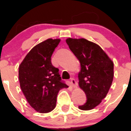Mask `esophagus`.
Listing matches in <instances>:
<instances>
[{"label":"esophagus","instance_id":"esophagus-1","mask_svg":"<svg viewBox=\"0 0 131 131\" xmlns=\"http://www.w3.org/2000/svg\"><path fill=\"white\" fill-rule=\"evenodd\" d=\"M70 83H71V85H72V86L73 88L77 87L78 83H77V82L75 81V79H73V78L71 79V82H70Z\"/></svg>","mask_w":131,"mask_h":131}]
</instances>
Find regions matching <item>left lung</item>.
I'll return each mask as SVG.
<instances>
[{
    "label": "left lung",
    "instance_id": "1",
    "mask_svg": "<svg viewBox=\"0 0 131 131\" xmlns=\"http://www.w3.org/2000/svg\"><path fill=\"white\" fill-rule=\"evenodd\" d=\"M66 43L80 63L79 86L85 92L86 102L78 108L89 111L106 96L114 77V63L97 44L84 38H68Z\"/></svg>",
    "mask_w": 131,
    "mask_h": 131
}]
</instances>
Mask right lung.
Wrapping results in <instances>:
<instances>
[{
	"label": "right lung",
	"instance_id": "1",
	"mask_svg": "<svg viewBox=\"0 0 131 131\" xmlns=\"http://www.w3.org/2000/svg\"><path fill=\"white\" fill-rule=\"evenodd\" d=\"M59 42V39H48L37 44L19 66L20 88L30 106L40 113L52 111L56 108L59 90L68 88L61 81L59 69L51 61Z\"/></svg>",
	"mask_w": 131,
	"mask_h": 131
}]
</instances>
